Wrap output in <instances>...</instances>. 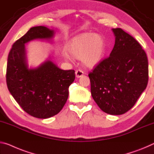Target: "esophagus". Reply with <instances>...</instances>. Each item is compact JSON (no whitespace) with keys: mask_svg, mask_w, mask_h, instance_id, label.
Returning a JSON list of instances; mask_svg holds the SVG:
<instances>
[{"mask_svg":"<svg viewBox=\"0 0 154 154\" xmlns=\"http://www.w3.org/2000/svg\"><path fill=\"white\" fill-rule=\"evenodd\" d=\"M75 75H76L77 78H79L84 75V72L81 70H77L76 71H75Z\"/></svg>","mask_w":154,"mask_h":154,"instance_id":"obj_1","label":"esophagus"}]
</instances>
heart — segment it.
<instances>
[{
    "label": "heart",
    "instance_id": "obj_1",
    "mask_svg": "<svg viewBox=\"0 0 154 154\" xmlns=\"http://www.w3.org/2000/svg\"><path fill=\"white\" fill-rule=\"evenodd\" d=\"M106 43L100 34L84 33L73 38L67 45V51L72 57L81 59L86 66L94 67L102 62L106 53ZM66 60L69 59L64 54Z\"/></svg>",
    "mask_w": 154,
    "mask_h": 154
}]
</instances>
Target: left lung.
<instances>
[{
    "instance_id": "1",
    "label": "left lung",
    "mask_w": 154,
    "mask_h": 154,
    "mask_svg": "<svg viewBox=\"0 0 154 154\" xmlns=\"http://www.w3.org/2000/svg\"><path fill=\"white\" fill-rule=\"evenodd\" d=\"M115 44L88 76L91 94L102 111L121 115L132 108L147 86L148 60L140 44L120 28L112 29Z\"/></svg>"
}]
</instances>
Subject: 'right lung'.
<instances>
[{"instance_id":"add662e5","label":"right lung","mask_w":154,"mask_h":154,"mask_svg":"<svg viewBox=\"0 0 154 154\" xmlns=\"http://www.w3.org/2000/svg\"><path fill=\"white\" fill-rule=\"evenodd\" d=\"M55 31L45 26H33L12 46L7 59L6 81L12 97L26 113L48 119L59 113L74 82V70L60 68L51 58L35 68H29L25 44L35 40L49 41Z\"/></svg>"}]
</instances>
